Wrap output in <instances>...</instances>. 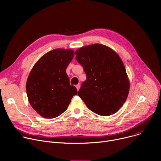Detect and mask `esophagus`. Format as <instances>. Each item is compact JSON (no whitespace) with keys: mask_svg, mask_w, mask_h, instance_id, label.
Returning a JSON list of instances; mask_svg holds the SVG:
<instances>
[{"mask_svg":"<svg viewBox=\"0 0 161 161\" xmlns=\"http://www.w3.org/2000/svg\"><path fill=\"white\" fill-rule=\"evenodd\" d=\"M76 87L77 90H78V91H79V89H80V84L76 85Z\"/></svg>","mask_w":161,"mask_h":161,"instance_id":"34e87169","label":"esophagus"}]
</instances>
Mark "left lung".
<instances>
[{"label": "left lung", "instance_id": "8db88e82", "mask_svg": "<svg viewBox=\"0 0 161 161\" xmlns=\"http://www.w3.org/2000/svg\"><path fill=\"white\" fill-rule=\"evenodd\" d=\"M75 54L87 75L78 96L96 114L109 116L116 113L125 103L130 91V81L119 56L100 44L80 48Z\"/></svg>", "mask_w": 161, "mask_h": 161}]
</instances>
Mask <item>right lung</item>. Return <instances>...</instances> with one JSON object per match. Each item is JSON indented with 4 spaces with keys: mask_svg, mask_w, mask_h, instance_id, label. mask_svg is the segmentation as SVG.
Listing matches in <instances>:
<instances>
[{
    "mask_svg": "<svg viewBox=\"0 0 161 161\" xmlns=\"http://www.w3.org/2000/svg\"><path fill=\"white\" fill-rule=\"evenodd\" d=\"M74 52L58 48L42 56L32 68L26 89L28 101L39 114L53 119L65 112L77 89L70 85L66 69Z\"/></svg>",
    "mask_w": 161,
    "mask_h": 161,
    "instance_id": "obj_1",
    "label": "right lung"
}]
</instances>
